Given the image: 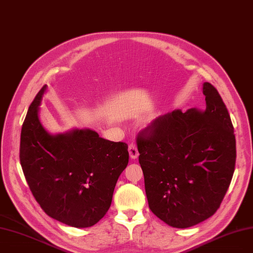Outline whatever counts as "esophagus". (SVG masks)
<instances>
[{"label": "esophagus", "mask_w": 253, "mask_h": 253, "mask_svg": "<svg viewBox=\"0 0 253 253\" xmlns=\"http://www.w3.org/2000/svg\"><path fill=\"white\" fill-rule=\"evenodd\" d=\"M128 151H129V155H130V158L131 159H135L138 157V151H137V148L134 144H130L129 147H128Z\"/></svg>", "instance_id": "esophagus-1"}]
</instances>
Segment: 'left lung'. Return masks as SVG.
Wrapping results in <instances>:
<instances>
[{"mask_svg":"<svg viewBox=\"0 0 253 253\" xmlns=\"http://www.w3.org/2000/svg\"><path fill=\"white\" fill-rule=\"evenodd\" d=\"M203 93L205 111L160 116L136 140L151 211L177 228L214 215L235 171L236 137L227 108L210 83Z\"/></svg>","mask_w":253,"mask_h":253,"instance_id":"1","label":"left lung"}]
</instances>
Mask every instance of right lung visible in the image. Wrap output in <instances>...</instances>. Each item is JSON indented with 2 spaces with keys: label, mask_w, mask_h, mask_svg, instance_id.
<instances>
[{
  "label": "right lung",
  "mask_w": 253,
  "mask_h": 253,
  "mask_svg": "<svg viewBox=\"0 0 253 253\" xmlns=\"http://www.w3.org/2000/svg\"><path fill=\"white\" fill-rule=\"evenodd\" d=\"M44 85L21 127L19 159L29 187L49 217L74 227H90L111 207L117 181L128 164L125 142L90 129L51 135L39 120Z\"/></svg>",
  "instance_id": "1"
}]
</instances>
